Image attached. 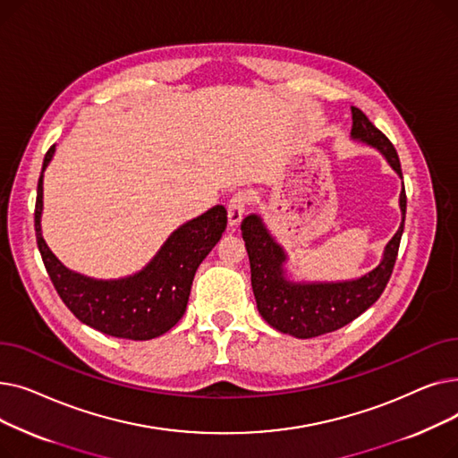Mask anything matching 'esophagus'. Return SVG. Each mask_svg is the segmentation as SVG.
<instances>
[{
  "label": "esophagus",
  "mask_w": 458,
  "mask_h": 458,
  "mask_svg": "<svg viewBox=\"0 0 458 458\" xmlns=\"http://www.w3.org/2000/svg\"><path fill=\"white\" fill-rule=\"evenodd\" d=\"M245 209H247V195L239 191L228 202V225L237 226L239 223H242Z\"/></svg>",
  "instance_id": "obj_1"
}]
</instances>
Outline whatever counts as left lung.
Returning a JSON list of instances; mask_svg holds the SVG:
<instances>
[{
    "instance_id": "8db88e82",
    "label": "left lung",
    "mask_w": 458,
    "mask_h": 458,
    "mask_svg": "<svg viewBox=\"0 0 458 458\" xmlns=\"http://www.w3.org/2000/svg\"><path fill=\"white\" fill-rule=\"evenodd\" d=\"M351 139L378 150L403 180L399 156L388 137L378 131L358 107H351ZM399 208L401 225L384 247L378 266L358 278L335 282L292 280L285 267L287 252L263 223V216L258 213L247 215L242 223V233L250 259V282L259 316L278 332L301 340L334 332L362 316L382 295L395 266L404 230V183Z\"/></svg>"
}]
</instances>
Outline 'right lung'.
I'll list each match as a JSON object with an SVG mask.
<instances>
[{"label":"right lung","instance_id":"obj_1","mask_svg":"<svg viewBox=\"0 0 458 458\" xmlns=\"http://www.w3.org/2000/svg\"><path fill=\"white\" fill-rule=\"evenodd\" d=\"M55 154L47 150L37 189V243L55 290L81 323L107 335L144 342L171 330L185 314L192 278L226 230V209L213 206L176 228L140 271L123 278H90L68 269L42 237L44 171Z\"/></svg>","mask_w":458,"mask_h":458}]
</instances>
